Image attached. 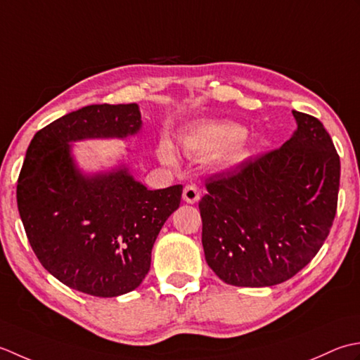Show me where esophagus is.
<instances>
[{
  "label": "esophagus",
  "mask_w": 360,
  "mask_h": 360,
  "mask_svg": "<svg viewBox=\"0 0 360 360\" xmlns=\"http://www.w3.org/2000/svg\"><path fill=\"white\" fill-rule=\"evenodd\" d=\"M200 199V191L195 185H186L183 189V200L186 203H197Z\"/></svg>",
  "instance_id": "esophagus-1"
}]
</instances>
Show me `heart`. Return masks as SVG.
Wrapping results in <instances>:
<instances>
[{
	"instance_id": "1",
	"label": "heart",
	"mask_w": 360,
	"mask_h": 360,
	"mask_svg": "<svg viewBox=\"0 0 360 360\" xmlns=\"http://www.w3.org/2000/svg\"><path fill=\"white\" fill-rule=\"evenodd\" d=\"M245 129L231 121H210L197 126L183 136L181 146L191 157H211L229 150L245 138ZM158 157L167 165L177 163L172 146L163 141L158 148Z\"/></svg>"
}]
</instances>
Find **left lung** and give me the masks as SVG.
<instances>
[{
	"mask_svg": "<svg viewBox=\"0 0 360 360\" xmlns=\"http://www.w3.org/2000/svg\"><path fill=\"white\" fill-rule=\"evenodd\" d=\"M280 149L211 175L199 202L205 259L226 284L266 288L312 261L331 230L340 158L317 118L292 110Z\"/></svg>",
	"mask_w": 360,
	"mask_h": 360,
	"instance_id": "left-lung-1",
	"label": "left lung"
}]
</instances>
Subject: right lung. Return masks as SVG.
Instances as JSON below:
<instances>
[{
    "instance_id": "add662e5",
    "label": "right lung",
    "mask_w": 360,
    "mask_h": 360,
    "mask_svg": "<svg viewBox=\"0 0 360 360\" xmlns=\"http://www.w3.org/2000/svg\"><path fill=\"white\" fill-rule=\"evenodd\" d=\"M139 129L136 104L88 105L37 131L21 167L17 203L29 244L51 275L88 295L118 297L143 283L183 186L150 191L126 166L85 175L70 143Z\"/></svg>"
}]
</instances>
